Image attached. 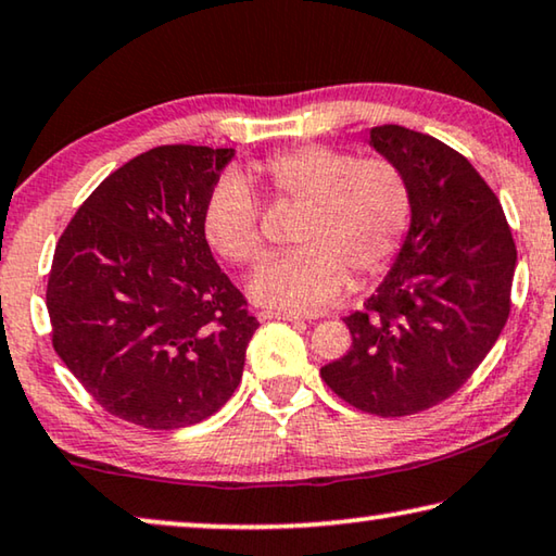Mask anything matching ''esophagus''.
<instances>
[{
	"label": "esophagus",
	"mask_w": 556,
	"mask_h": 556,
	"mask_svg": "<svg viewBox=\"0 0 556 556\" xmlns=\"http://www.w3.org/2000/svg\"><path fill=\"white\" fill-rule=\"evenodd\" d=\"M260 321H271V319H281V321H302L304 316L296 314V312H277V309H262L260 314Z\"/></svg>",
	"instance_id": "obj_1"
}]
</instances>
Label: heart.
Listing matches in <instances>:
<instances>
[{"mask_svg":"<svg viewBox=\"0 0 556 556\" xmlns=\"http://www.w3.org/2000/svg\"><path fill=\"white\" fill-rule=\"evenodd\" d=\"M254 185L277 200L304 205L296 250L260 264L250 279L254 302L289 312H321L358 281L378 277L399 252L410 223V190L399 167L381 157L356 161L326 146H299L230 173L207 195L202 230L232 264L262 252Z\"/></svg>","mask_w":556,"mask_h":556,"instance_id":"heart-1","label":"heart"}]
</instances>
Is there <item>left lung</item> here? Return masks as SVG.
<instances>
[{
    "instance_id": "8db88e82",
    "label": "left lung",
    "mask_w": 556,
    "mask_h": 556,
    "mask_svg": "<svg viewBox=\"0 0 556 556\" xmlns=\"http://www.w3.org/2000/svg\"><path fill=\"white\" fill-rule=\"evenodd\" d=\"M410 190V227L389 277L346 316L351 349L321 368L326 386L381 418L451 399L495 346L517 267L490 185L443 140L403 126L368 140Z\"/></svg>"
}]
</instances>
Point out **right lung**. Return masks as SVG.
I'll return each mask as SVG.
<instances>
[{"instance_id": "obj_1", "label": "right lung", "mask_w": 556, "mask_h": 556, "mask_svg": "<svg viewBox=\"0 0 556 556\" xmlns=\"http://www.w3.org/2000/svg\"><path fill=\"white\" fill-rule=\"evenodd\" d=\"M232 157L207 146L140 153L86 198L56 244L51 343L103 410L140 428L205 420L240 386L260 321L202 230Z\"/></svg>"}]
</instances>
